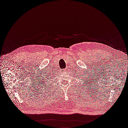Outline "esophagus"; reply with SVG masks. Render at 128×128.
I'll use <instances>...</instances> for the list:
<instances>
[{
    "mask_svg": "<svg viewBox=\"0 0 128 128\" xmlns=\"http://www.w3.org/2000/svg\"><path fill=\"white\" fill-rule=\"evenodd\" d=\"M66 69L67 68H64V69H61V71H62V72H63V73L64 72H66Z\"/></svg>",
    "mask_w": 128,
    "mask_h": 128,
    "instance_id": "1",
    "label": "esophagus"
}]
</instances>
